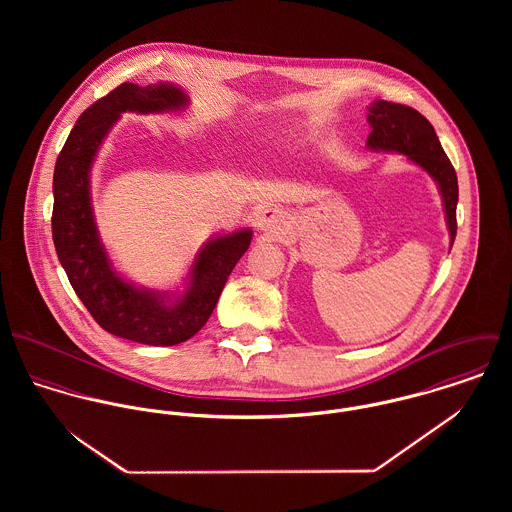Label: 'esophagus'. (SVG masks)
<instances>
[{"mask_svg": "<svg viewBox=\"0 0 512 512\" xmlns=\"http://www.w3.org/2000/svg\"><path fill=\"white\" fill-rule=\"evenodd\" d=\"M284 224H286V217H284V213H282L280 209H276V207H268V209H262V211L258 213V228H260L262 232H266V234H276V232H280V230L284 228Z\"/></svg>", "mask_w": 512, "mask_h": 512, "instance_id": "34e87169", "label": "esophagus"}]
</instances>
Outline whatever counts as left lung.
Returning <instances> with one entry per match:
<instances>
[{
    "instance_id": "obj_1",
    "label": "left lung",
    "mask_w": 512,
    "mask_h": 512,
    "mask_svg": "<svg viewBox=\"0 0 512 512\" xmlns=\"http://www.w3.org/2000/svg\"><path fill=\"white\" fill-rule=\"evenodd\" d=\"M368 124L372 132L366 138V146L374 151H396L428 171L438 183L439 195L445 209V220L451 236V244L457 234V175L439 144L434 126L414 108L376 100L368 106Z\"/></svg>"
}]
</instances>
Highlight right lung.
<instances>
[{
	"label": "right lung",
	"instance_id": "obj_1",
	"mask_svg": "<svg viewBox=\"0 0 512 512\" xmlns=\"http://www.w3.org/2000/svg\"><path fill=\"white\" fill-rule=\"evenodd\" d=\"M187 104L189 96L175 84H120L76 120L53 175V240L78 299L108 333L153 347L179 345L201 331L232 268L248 250L252 230L242 228L203 244L183 295L171 299L167 292L138 288L116 274L100 242L90 205V169L120 114L173 112Z\"/></svg>",
	"mask_w": 512,
	"mask_h": 512
}]
</instances>
